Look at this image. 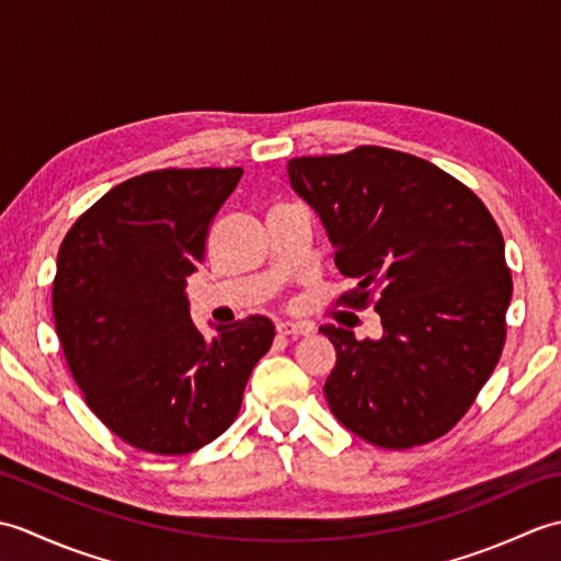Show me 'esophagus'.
Returning a JSON list of instances; mask_svg holds the SVG:
<instances>
[{"mask_svg": "<svg viewBox=\"0 0 561 561\" xmlns=\"http://www.w3.org/2000/svg\"><path fill=\"white\" fill-rule=\"evenodd\" d=\"M277 332H279V335H287V337H304V335H311L313 325L294 323V320H282V323H277Z\"/></svg>", "mask_w": 561, "mask_h": 561, "instance_id": "obj_1", "label": "esophagus"}]
</instances>
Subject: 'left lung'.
<instances>
[{"label": "left lung", "mask_w": 561, "mask_h": 561, "mask_svg": "<svg viewBox=\"0 0 561 561\" xmlns=\"http://www.w3.org/2000/svg\"><path fill=\"white\" fill-rule=\"evenodd\" d=\"M287 173L356 279L342 301L364 308L376 294L383 325L378 340L320 328L337 352L323 388L332 414L380 448L444 436L506 340L514 284L490 209L438 165L383 147L291 159Z\"/></svg>", "instance_id": "8db88e82"}]
</instances>
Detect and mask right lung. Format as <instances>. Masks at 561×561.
Wrapping results in <instances>:
<instances>
[{"label": "right lung", "instance_id": "obj_1", "mask_svg": "<svg viewBox=\"0 0 561 561\" xmlns=\"http://www.w3.org/2000/svg\"><path fill=\"white\" fill-rule=\"evenodd\" d=\"M243 169H163L108 190L67 231L53 282L55 330L93 414L125 444L185 456L241 410L274 325L250 316L207 342L187 277Z\"/></svg>", "mask_w": 561, "mask_h": 561}]
</instances>
